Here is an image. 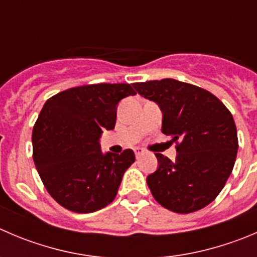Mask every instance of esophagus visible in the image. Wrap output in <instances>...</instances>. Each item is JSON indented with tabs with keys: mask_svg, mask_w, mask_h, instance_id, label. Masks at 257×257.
I'll list each match as a JSON object with an SVG mask.
<instances>
[{
	"mask_svg": "<svg viewBox=\"0 0 257 257\" xmlns=\"http://www.w3.org/2000/svg\"><path fill=\"white\" fill-rule=\"evenodd\" d=\"M143 154H144L143 149H140V148L135 149V155H136V158H140V156L143 155Z\"/></svg>",
	"mask_w": 257,
	"mask_h": 257,
	"instance_id": "esophagus-1",
	"label": "esophagus"
}]
</instances>
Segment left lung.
<instances>
[{"label":"left lung","mask_w":257,"mask_h":257,"mask_svg":"<svg viewBox=\"0 0 257 257\" xmlns=\"http://www.w3.org/2000/svg\"><path fill=\"white\" fill-rule=\"evenodd\" d=\"M163 113L161 133L177 143L174 161L155 154L158 169L146 182L158 203L192 213L213 202L231 175L238 140L231 112L208 90L167 78L134 83Z\"/></svg>","instance_id":"left-lung-1"}]
</instances>
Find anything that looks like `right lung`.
<instances>
[{
    "label": "right lung",
    "mask_w": 257,
    "mask_h": 257,
    "mask_svg": "<svg viewBox=\"0 0 257 257\" xmlns=\"http://www.w3.org/2000/svg\"><path fill=\"white\" fill-rule=\"evenodd\" d=\"M134 94L126 83H101L70 88L45 102L33 130V158L60 206L90 213L114 199L135 154H103L99 139L114 128L119 101Z\"/></svg>",
    "instance_id": "1"
}]
</instances>
